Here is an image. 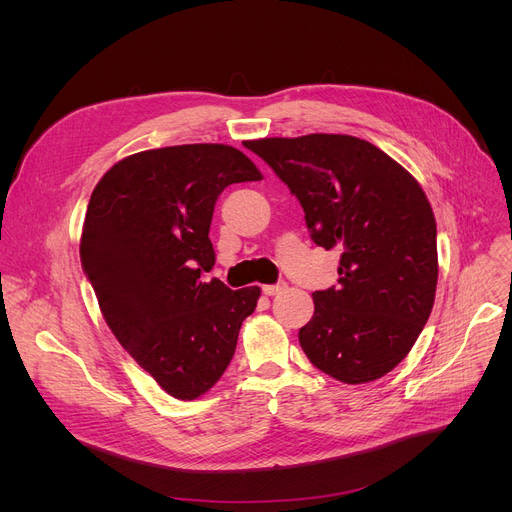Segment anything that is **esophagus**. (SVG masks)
Returning <instances> with one entry per match:
<instances>
[{"instance_id":"34e87169","label":"esophagus","mask_w":512,"mask_h":512,"mask_svg":"<svg viewBox=\"0 0 512 512\" xmlns=\"http://www.w3.org/2000/svg\"><path fill=\"white\" fill-rule=\"evenodd\" d=\"M263 294H267V297H274V294H280L286 290V282H278V284H265L263 288Z\"/></svg>"}]
</instances>
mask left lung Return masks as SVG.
<instances>
[{"instance_id": "left-lung-1", "label": "left lung", "mask_w": 512, "mask_h": 512, "mask_svg": "<svg viewBox=\"0 0 512 512\" xmlns=\"http://www.w3.org/2000/svg\"><path fill=\"white\" fill-rule=\"evenodd\" d=\"M247 147L297 195L315 245L340 251L338 286L313 292L299 330L305 355L344 384L382 378L409 355L436 299V218L421 184L351 134Z\"/></svg>"}]
</instances>
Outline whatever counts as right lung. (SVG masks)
I'll return each instance as SVG.
<instances>
[{"instance_id": "add662e5", "label": "right lung", "mask_w": 512, "mask_h": 512, "mask_svg": "<svg viewBox=\"0 0 512 512\" xmlns=\"http://www.w3.org/2000/svg\"><path fill=\"white\" fill-rule=\"evenodd\" d=\"M261 178L230 145H176L120 159L91 195L80 261L105 324L178 400H195L222 378L257 307L259 286L230 290L201 274L215 263V201L226 186Z\"/></svg>"}]
</instances>
